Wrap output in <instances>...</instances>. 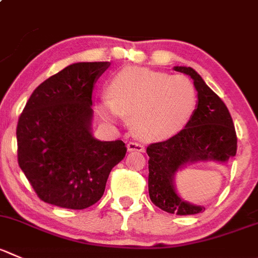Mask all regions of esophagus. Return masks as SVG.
<instances>
[{
  "label": "esophagus",
  "mask_w": 258,
  "mask_h": 258,
  "mask_svg": "<svg viewBox=\"0 0 258 258\" xmlns=\"http://www.w3.org/2000/svg\"><path fill=\"white\" fill-rule=\"evenodd\" d=\"M127 151L129 152H133V151H137V152H144V146L142 143H139V142H136V141H132L127 143Z\"/></svg>",
  "instance_id": "34e87169"
}]
</instances>
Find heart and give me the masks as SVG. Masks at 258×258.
I'll list each match as a JSON object with an SVG mask.
<instances>
[{
    "label": "heart",
    "mask_w": 258,
    "mask_h": 258,
    "mask_svg": "<svg viewBox=\"0 0 258 258\" xmlns=\"http://www.w3.org/2000/svg\"><path fill=\"white\" fill-rule=\"evenodd\" d=\"M109 97L100 107L102 114L109 119L132 115L136 133L148 141L182 131L198 105V92L187 77L136 66L122 68L112 77Z\"/></svg>",
    "instance_id": "b5f03b06"
}]
</instances>
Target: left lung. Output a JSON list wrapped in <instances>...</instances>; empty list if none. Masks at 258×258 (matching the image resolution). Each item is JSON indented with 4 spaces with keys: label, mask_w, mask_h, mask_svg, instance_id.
Wrapping results in <instances>:
<instances>
[{
    "label": "left lung",
    "mask_w": 258,
    "mask_h": 258,
    "mask_svg": "<svg viewBox=\"0 0 258 258\" xmlns=\"http://www.w3.org/2000/svg\"><path fill=\"white\" fill-rule=\"evenodd\" d=\"M188 75L198 91V107L182 131L162 142L151 143L148 153V191L152 203L170 214L192 215L204 207L181 200L173 187V175L188 162H227L237 153V134L229 110L191 67H175Z\"/></svg>",
    "instance_id": "obj_1"
}]
</instances>
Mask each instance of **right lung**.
Wrapping results in <instances>:
<instances>
[{
	"instance_id": "add662e5",
	"label": "right lung",
	"mask_w": 258,
	"mask_h": 258,
	"mask_svg": "<svg viewBox=\"0 0 258 258\" xmlns=\"http://www.w3.org/2000/svg\"><path fill=\"white\" fill-rule=\"evenodd\" d=\"M109 66H68L34 90L19 117L17 162L44 203L73 210L96 204L125 157L122 141L100 142L91 134L92 90Z\"/></svg>"
}]
</instances>
